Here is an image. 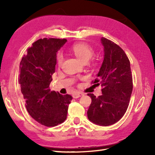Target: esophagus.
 <instances>
[{
  "instance_id": "esophagus-1",
  "label": "esophagus",
  "mask_w": 155,
  "mask_h": 155,
  "mask_svg": "<svg viewBox=\"0 0 155 155\" xmlns=\"http://www.w3.org/2000/svg\"><path fill=\"white\" fill-rule=\"evenodd\" d=\"M83 96V94L81 93V92H76L74 94H73V98H79V97Z\"/></svg>"
}]
</instances>
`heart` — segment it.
Returning a JSON list of instances; mask_svg holds the SVG:
<instances>
[{
	"label": "heart",
	"instance_id": "b5f03b06",
	"mask_svg": "<svg viewBox=\"0 0 155 155\" xmlns=\"http://www.w3.org/2000/svg\"><path fill=\"white\" fill-rule=\"evenodd\" d=\"M72 52L73 54L81 60V61H88L94 53L93 50L91 47L85 43H77L72 47ZM64 57L61 52H59L57 55V63L58 65L62 64Z\"/></svg>",
	"mask_w": 155,
	"mask_h": 155
}]
</instances>
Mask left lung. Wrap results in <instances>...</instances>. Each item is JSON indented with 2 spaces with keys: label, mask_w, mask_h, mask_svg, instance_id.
Here are the masks:
<instances>
[{
  "label": "left lung",
  "mask_w": 155,
  "mask_h": 155,
  "mask_svg": "<svg viewBox=\"0 0 155 155\" xmlns=\"http://www.w3.org/2000/svg\"><path fill=\"white\" fill-rule=\"evenodd\" d=\"M101 42L104 59L94 83L103 86V94L98 97L87 94L91 98L87 117L94 124L107 127L124 115L132 94L133 79L130 61L124 51L107 38H101Z\"/></svg>",
  "instance_id": "obj_1"
}]
</instances>
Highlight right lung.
I'll use <instances>...</instances> for the list:
<instances>
[{
    "label": "right lung",
    "mask_w": 155,
    "mask_h": 155,
    "mask_svg": "<svg viewBox=\"0 0 155 155\" xmlns=\"http://www.w3.org/2000/svg\"><path fill=\"white\" fill-rule=\"evenodd\" d=\"M67 40L40 39L27 50L20 64L19 83L28 114L40 124L54 127L67 117L70 95L51 91L57 54Z\"/></svg>",
    "instance_id": "add662e5"
}]
</instances>
